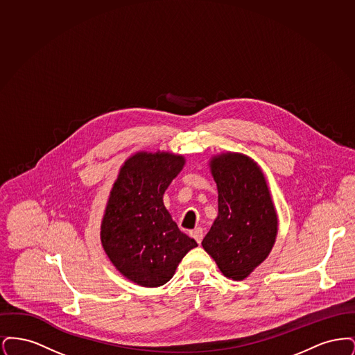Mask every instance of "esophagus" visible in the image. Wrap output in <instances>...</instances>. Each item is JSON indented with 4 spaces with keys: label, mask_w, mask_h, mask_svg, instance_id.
I'll list each match as a JSON object with an SVG mask.
<instances>
[{
    "label": "esophagus",
    "mask_w": 355,
    "mask_h": 355,
    "mask_svg": "<svg viewBox=\"0 0 355 355\" xmlns=\"http://www.w3.org/2000/svg\"><path fill=\"white\" fill-rule=\"evenodd\" d=\"M190 236H193L198 243H201L203 238V230L202 227H196L194 230L190 232Z\"/></svg>",
    "instance_id": "esophagus-1"
}]
</instances>
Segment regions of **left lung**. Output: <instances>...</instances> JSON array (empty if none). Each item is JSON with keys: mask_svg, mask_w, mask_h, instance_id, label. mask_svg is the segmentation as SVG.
<instances>
[{"mask_svg": "<svg viewBox=\"0 0 355 355\" xmlns=\"http://www.w3.org/2000/svg\"><path fill=\"white\" fill-rule=\"evenodd\" d=\"M218 190V216L202 246L220 272L233 281L248 278L270 254L278 216L261 166L242 153L226 152L209 161Z\"/></svg>", "mask_w": 355, "mask_h": 355, "instance_id": "obj_1", "label": "left lung"}]
</instances>
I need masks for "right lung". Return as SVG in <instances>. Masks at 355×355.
<instances>
[{"label":"right lung","instance_id":"add662e5","mask_svg":"<svg viewBox=\"0 0 355 355\" xmlns=\"http://www.w3.org/2000/svg\"><path fill=\"white\" fill-rule=\"evenodd\" d=\"M170 152H137L119 169L101 220V243L114 268L144 287L165 285L197 242L182 233L164 194L185 166Z\"/></svg>","mask_w":355,"mask_h":355}]
</instances>
